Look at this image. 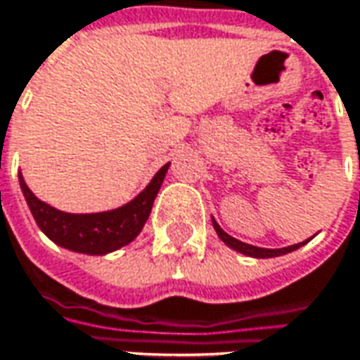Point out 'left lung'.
<instances>
[{
    "instance_id": "1",
    "label": "left lung",
    "mask_w": 360,
    "mask_h": 360,
    "mask_svg": "<svg viewBox=\"0 0 360 360\" xmlns=\"http://www.w3.org/2000/svg\"><path fill=\"white\" fill-rule=\"evenodd\" d=\"M212 224H214V230L218 233V238L221 242L226 243L228 248L231 250H236V252L243 253V255H248V257H259V259H265V257H279V255H285V253H291L299 250L301 245H305V243L309 242V240H305V242L295 243V245H287V248H277V250H269V248H257V245H250V243H243L240 240H236V238H231L230 233H226V231L219 228V224L216 219L212 218Z\"/></svg>"
}]
</instances>
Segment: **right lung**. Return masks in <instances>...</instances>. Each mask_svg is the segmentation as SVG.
<instances>
[{
    "label": "right lung",
    "mask_w": 360,
    "mask_h": 360,
    "mask_svg": "<svg viewBox=\"0 0 360 360\" xmlns=\"http://www.w3.org/2000/svg\"><path fill=\"white\" fill-rule=\"evenodd\" d=\"M168 166L170 162L164 164L154 174L150 184L124 206L107 212H95V214H69L45 204L29 190L21 172H19V186L39 230L51 242L69 252L107 255L129 245L141 233L150 216L154 198L162 186Z\"/></svg>",
    "instance_id": "right-lung-1"
}]
</instances>
